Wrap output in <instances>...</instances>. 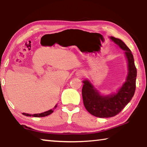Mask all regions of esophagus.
<instances>
[{
	"label": "esophagus",
	"mask_w": 147,
	"mask_h": 147,
	"mask_svg": "<svg viewBox=\"0 0 147 147\" xmlns=\"http://www.w3.org/2000/svg\"><path fill=\"white\" fill-rule=\"evenodd\" d=\"M77 74H78L79 76H82L83 74V72L82 71H78V73Z\"/></svg>",
	"instance_id": "obj_1"
}]
</instances>
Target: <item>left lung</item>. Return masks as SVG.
I'll return each mask as SVG.
<instances>
[{
  "instance_id": "left-lung-1",
  "label": "left lung",
  "mask_w": 147,
  "mask_h": 147,
  "mask_svg": "<svg viewBox=\"0 0 147 147\" xmlns=\"http://www.w3.org/2000/svg\"><path fill=\"white\" fill-rule=\"evenodd\" d=\"M111 39L125 51L128 62L126 81L118 93L109 96H101L88 80H84L82 90L84 106L89 113L100 118H108L117 115L132 98L135 93L137 69L133 54L121 39L111 37Z\"/></svg>"
}]
</instances>
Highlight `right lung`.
I'll list each match as a JSON object with an SVG mask.
<instances>
[{
	"label": "right lung",
	"instance_id": "add662e5",
	"mask_svg": "<svg viewBox=\"0 0 147 147\" xmlns=\"http://www.w3.org/2000/svg\"><path fill=\"white\" fill-rule=\"evenodd\" d=\"M57 107V106L56 105L55 107H54V108H56ZM54 110L53 109H50V110L47 111H45L43 113H37V114H33V115H32V114H28V113H23V115H26V116H30V117H45L47 115H51L52 113H53Z\"/></svg>",
	"mask_w": 147,
	"mask_h": 147
}]
</instances>
